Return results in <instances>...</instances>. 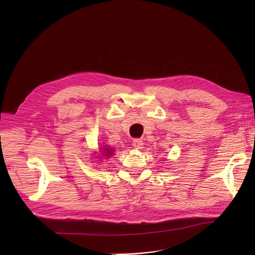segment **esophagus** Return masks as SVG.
<instances>
[{
  "mask_svg": "<svg viewBox=\"0 0 255 255\" xmlns=\"http://www.w3.org/2000/svg\"><path fill=\"white\" fill-rule=\"evenodd\" d=\"M132 145L134 146V148L136 150H141L143 148V142L141 139H138V138H135L134 140L132 141Z\"/></svg>",
  "mask_w": 255,
  "mask_h": 255,
  "instance_id": "esophagus-1",
  "label": "esophagus"
}]
</instances>
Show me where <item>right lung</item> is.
Here are the masks:
<instances>
[{"label": "right lung", "mask_w": 255, "mask_h": 255, "mask_svg": "<svg viewBox=\"0 0 255 255\" xmlns=\"http://www.w3.org/2000/svg\"><path fill=\"white\" fill-rule=\"evenodd\" d=\"M102 152H103V155H104V156H107V157L112 156V155L114 154V150H110L109 148H104Z\"/></svg>", "instance_id": "1"}]
</instances>
